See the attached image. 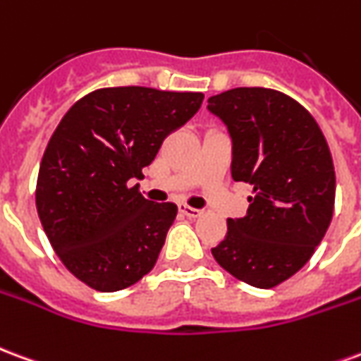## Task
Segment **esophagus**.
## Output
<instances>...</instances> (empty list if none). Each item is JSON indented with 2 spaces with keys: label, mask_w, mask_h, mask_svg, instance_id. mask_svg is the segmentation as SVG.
Segmentation results:
<instances>
[{
  "label": "esophagus",
  "mask_w": 361,
  "mask_h": 361,
  "mask_svg": "<svg viewBox=\"0 0 361 361\" xmlns=\"http://www.w3.org/2000/svg\"><path fill=\"white\" fill-rule=\"evenodd\" d=\"M180 212H181V214H185L188 219H199V216L203 214V211H199V209H193V207H189V204H185V203L180 204Z\"/></svg>",
  "instance_id": "1"
}]
</instances>
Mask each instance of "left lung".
<instances>
[{"instance_id":"obj_1","label":"left lung","mask_w":361,"mask_h":361,"mask_svg":"<svg viewBox=\"0 0 361 361\" xmlns=\"http://www.w3.org/2000/svg\"><path fill=\"white\" fill-rule=\"evenodd\" d=\"M232 137V178L251 185L250 209L228 219L212 257L255 288H274L315 253L333 220L336 178L317 121L302 104L265 87L209 98Z\"/></svg>"}]
</instances>
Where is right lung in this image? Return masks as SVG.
Here are the masks:
<instances>
[{"label": "right lung", "mask_w": 361, "mask_h": 361, "mask_svg": "<svg viewBox=\"0 0 361 361\" xmlns=\"http://www.w3.org/2000/svg\"><path fill=\"white\" fill-rule=\"evenodd\" d=\"M203 92L106 87L79 98L44 150L36 211L59 261L98 292H118L157 265L173 203L139 191L170 133L193 118Z\"/></svg>", "instance_id": "add662e5"}]
</instances>
